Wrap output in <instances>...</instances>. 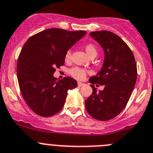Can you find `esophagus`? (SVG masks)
Masks as SVG:
<instances>
[{"label":"esophagus","mask_w":153,"mask_h":153,"mask_svg":"<svg viewBox=\"0 0 153 153\" xmlns=\"http://www.w3.org/2000/svg\"><path fill=\"white\" fill-rule=\"evenodd\" d=\"M84 83H82V82H78V85H79V87H82V86H83V85H84Z\"/></svg>","instance_id":"34e87169"}]
</instances>
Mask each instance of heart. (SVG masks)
Wrapping results in <instances>:
<instances>
[{
  "mask_svg": "<svg viewBox=\"0 0 153 153\" xmlns=\"http://www.w3.org/2000/svg\"><path fill=\"white\" fill-rule=\"evenodd\" d=\"M85 51L88 53V56H91V55H97V49L95 47L94 44L92 43H88L85 46ZM71 58V50L69 49L68 51H67L66 54H65V60L67 61H70ZM86 70H85L83 68H81L79 67H74L72 68H71L69 70V73H70L71 75H72L74 78L77 79H84L85 76L87 74Z\"/></svg>",
  "mask_w": 153,
  "mask_h": 153,
  "instance_id": "b5f03b06",
  "label": "heart"
}]
</instances>
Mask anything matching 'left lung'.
<instances>
[{
  "label": "left lung",
  "instance_id": "1",
  "mask_svg": "<svg viewBox=\"0 0 153 153\" xmlns=\"http://www.w3.org/2000/svg\"><path fill=\"white\" fill-rule=\"evenodd\" d=\"M90 36L102 47L105 59L100 71L88 80L92 93L85 100V108L92 117L105 121L126 106L135 85L137 65L131 50L114 33L97 31ZM95 84L103 85L105 89L98 92Z\"/></svg>",
  "mask_w": 153,
  "mask_h": 153
}]
</instances>
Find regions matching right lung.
Masks as SVG:
<instances>
[{"mask_svg":"<svg viewBox=\"0 0 153 153\" xmlns=\"http://www.w3.org/2000/svg\"><path fill=\"white\" fill-rule=\"evenodd\" d=\"M85 31L48 29L29 37L17 63V77L23 98L41 117H51L63 108L68 91L78 84L71 77L57 81L56 68L65 65L68 49L84 36Z\"/></svg>","mask_w":153,"mask_h":153,"instance_id":"right-lung-1","label":"right lung"}]
</instances>
